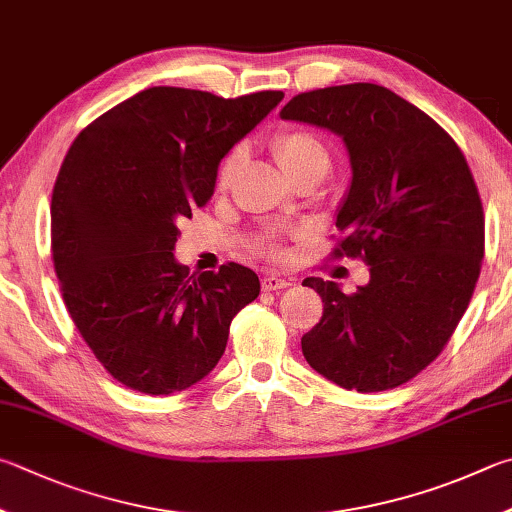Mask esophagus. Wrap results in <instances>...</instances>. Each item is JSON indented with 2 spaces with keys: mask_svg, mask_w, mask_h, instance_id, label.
<instances>
[{
  "mask_svg": "<svg viewBox=\"0 0 512 512\" xmlns=\"http://www.w3.org/2000/svg\"><path fill=\"white\" fill-rule=\"evenodd\" d=\"M286 286H291V280H286V277L280 275H264L262 280L264 291H282Z\"/></svg>",
  "mask_w": 512,
  "mask_h": 512,
  "instance_id": "obj_1",
  "label": "esophagus"
}]
</instances>
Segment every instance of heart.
I'll list each match as a JSON object with an SVG mask.
<instances>
[{
    "label": "heart",
    "mask_w": 512,
    "mask_h": 512,
    "mask_svg": "<svg viewBox=\"0 0 512 512\" xmlns=\"http://www.w3.org/2000/svg\"><path fill=\"white\" fill-rule=\"evenodd\" d=\"M271 150L291 181L304 174H315L324 179L331 163L327 145L322 143L320 136L309 132V129H284V132L273 136ZM239 159V150H232L221 159L217 167V188H226L230 183ZM255 248L262 250V253H277V232H266L262 239H257Z\"/></svg>",
    "instance_id": "obj_1"
}]
</instances>
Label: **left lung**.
<instances>
[{
    "instance_id": "8db88e82",
    "label": "left lung",
    "mask_w": 512,
    "mask_h": 512,
    "mask_svg": "<svg viewBox=\"0 0 512 512\" xmlns=\"http://www.w3.org/2000/svg\"><path fill=\"white\" fill-rule=\"evenodd\" d=\"M280 116L345 141L353 176L336 255L369 266L349 295L306 277L324 313L302 336L304 358L345 389H394L448 345L479 280L483 208L466 156L425 111L371 82L306 91Z\"/></svg>"
}]
</instances>
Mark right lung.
<instances>
[{
  "mask_svg": "<svg viewBox=\"0 0 512 512\" xmlns=\"http://www.w3.org/2000/svg\"><path fill=\"white\" fill-rule=\"evenodd\" d=\"M282 98L150 87L98 116L64 156L51 197L55 275L80 336L125 387L167 396L199 383L259 295L250 268L190 275L172 250L176 224L215 192L221 159Z\"/></svg>",
  "mask_w": 512,
  "mask_h": 512,
  "instance_id": "add662e5",
  "label": "right lung"
}]
</instances>
